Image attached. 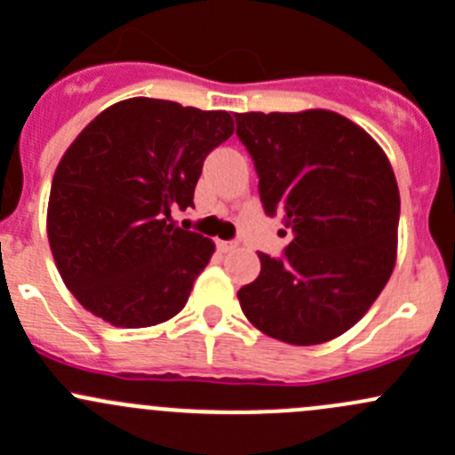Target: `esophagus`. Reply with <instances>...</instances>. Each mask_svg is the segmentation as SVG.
I'll return each instance as SVG.
<instances>
[{
    "label": "esophagus",
    "instance_id": "1",
    "mask_svg": "<svg viewBox=\"0 0 455 455\" xmlns=\"http://www.w3.org/2000/svg\"><path fill=\"white\" fill-rule=\"evenodd\" d=\"M218 249L222 251V253H231V251H235V249H237V242L220 240V242H218Z\"/></svg>",
    "mask_w": 455,
    "mask_h": 455
}]
</instances>
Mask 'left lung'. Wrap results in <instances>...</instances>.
<instances>
[{
  "label": "left lung",
  "mask_w": 455,
  "mask_h": 455,
  "mask_svg": "<svg viewBox=\"0 0 455 455\" xmlns=\"http://www.w3.org/2000/svg\"><path fill=\"white\" fill-rule=\"evenodd\" d=\"M268 215L292 228L282 259L237 291L242 313L268 337L316 346L341 337L374 304L396 264L398 196L387 156L330 109L235 114Z\"/></svg>",
  "instance_id": "8db88e82"
}]
</instances>
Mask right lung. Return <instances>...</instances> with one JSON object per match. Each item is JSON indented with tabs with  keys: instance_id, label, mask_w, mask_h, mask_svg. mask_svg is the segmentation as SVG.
Returning <instances> with one entry per match:
<instances>
[{
	"instance_id": "obj_1",
	"label": "right lung",
	"mask_w": 455,
	"mask_h": 455,
	"mask_svg": "<svg viewBox=\"0 0 455 455\" xmlns=\"http://www.w3.org/2000/svg\"><path fill=\"white\" fill-rule=\"evenodd\" d=\"M233 134L222 109L118 100L66 149L48 200V242L68 291L116 328H149L185 308L215 244L178 228L202 163Z\"/></svg>"
}]
</instances>
